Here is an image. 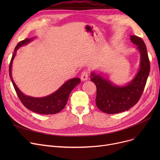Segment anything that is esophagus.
<instances>
[{
  "mask_svg": "<svg viewBox=\"0 0 160 160\" xmlns=\"http://www.w3.org/2000/svg\"><path fill=\"white\" fill-rule=\"evenodd\" d=\"M81 80L82 81H86L88 80V71H85L82 72V74H81Z\"/></svg>",
  "mask_w": 160,
  "mask_h": 160,
  "instance_id": "1",
  "label": "esophagus"
}]
</instances>
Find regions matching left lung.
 <instances>
[{
	"instance_id": "8db88e82",
	"label": "left lung",
	"mask_w": 160,
	"mask_h": 160,
	"mask_svg": "<svg viewBox=\"0 0 160 160\" xmlns=\"http://www.w3.org/2000/svg\"><path fill=\"white\" fill-rule=\"evenodd\" d=\"M140 55L139 68L134 77L124 85H117L97 71L91 72V80L97 87L96 105L100 110L115 114L128 110L136 104L146 85L150 72L147 47L141 38L130 36Z\"/></svg>"
}]
</instances>
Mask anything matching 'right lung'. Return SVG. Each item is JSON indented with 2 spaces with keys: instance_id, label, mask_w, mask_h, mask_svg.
<instances>
[{
  "instance_id": "1",
  "label": "right lung",
  "mask_w": 160,
  "mask_h": 160,
  "mask_svg": "<svg viewBox=\"0 0 160 160\" xmlns=\"http://www.w3.org/2000/svg\"><path fill=\"white\" fill-rule=\"evenodd\" d=\"M36 37H33L19 42L15 48L9 67L10 77L12 80L15 90L23 105L30 111L39 114L50 115L59 113L65 108L67 100L72 90L80 83L79 78H74L67 80L61 87L54 93L43 97H33L24 94L15 84L12 77V64L18 50L21 47L26 45Z\"/></svg>"
}]
</instances>
